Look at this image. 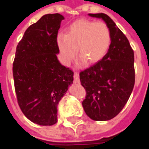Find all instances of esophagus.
Instances as JSON below:
<instances>
[{
  "instance_id": "obj_1",
  "label": "esophagus",
  "mask_w": 149,
  "mask_h": 149,
  "mask_svg": "<svg viewBox=\"0 0 149 149\" xmlns=\"http://www.w3.org/2000/svg\"><path fill=\"white\" fill-rule=\"evenodd\" d=\"M73 78H74V82L75 83H80V78H79V73L78 72H74L73 74Z\"/></svg>"
}]
</instances>
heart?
<instances>
[{
    "label": "heart",
    "mask_w": 149,
    "mask_h": 149,
    "mask_svg": "<svg viewBox=\"0 0 149 149\" xmlns=\"http://www.w3.org/2000/svg\"><path fill=\"white\" fill-rule=\"evenodd\" d=\"M56 43L61 59L70 64L77 53L81 54L79 61L90 64L103 58L111 43V30L103 22L79 19L68 26L66 34L57 35Z\"/></svg>",
    "instance_id": "b5f03b06"
}]
</instances>
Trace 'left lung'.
Listing matches in <instances>:
<instances>
[{
    "label": "left lung",
    "instance_id": "obj_1",
    "mask_svg": "<svg viewBox=\"0 0 149 149\" xmlns=\"http://www.w3.org/2000/svg\"><path fill=\"white\" fill-rule=\"evenodd\" d=\"M102 18L111 30V43L106 56L80 72L86 96L85 114L95 121L114 118L127 102L135 85L134 52L128 39L105 13H89Z\"/></svg>",
    "mask_w": 149,
    "mask_h": 149
}]
</instances>
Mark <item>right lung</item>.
<instances>
[{
	"instance_id": "right-lung-1",
	"label": "right lung",
	"mask_w": 149,
	"mask_h": 149,
	"mask_svg": "<svg viewBox=\"0 0 149 149\" xmlns=\"http://www.w3.org/2000/svg\"><path fill=\"white\" fill-rule=\"evenodd\" d=\"M64 17L46 14L25 31L17 46L13 76L24 115L42 126L57 123V106L73 81V72L57 59L58 31Z\"/></svg>"
}]
</instances>
